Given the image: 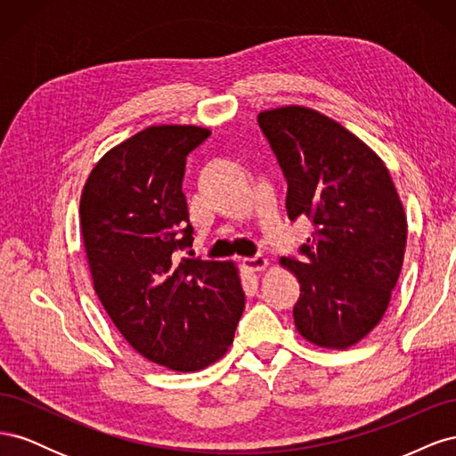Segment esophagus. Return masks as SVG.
Here are the masks:
<instances>
[{
  "instance_id": "obj_1",
  "label": "esophagus",
  "mask_w": 456,
  "mask_h": 456,
  "mask_svg": "<svg viewBox=\"0 0 456 456\" xmlns=\"http://www.w3.org/2000/svg\"><path fill=\"white\" fill-rule=\"evenodd\" d=\"M243 268L249 272H265L268 268V260L260 255L253 258H243Z\"/></svg>"
}]
</instances>
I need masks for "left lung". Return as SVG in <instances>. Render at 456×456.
<instances>
[{
	"label": "left lung",
	"instance_id": "left-lung-1",
	"mask_svg": "<svg viewBox=\"0 0 456 456\" xmlns=\"http://www.w3.org/2000/svg\"><path fill=\"white\" fill-rule=\"evenodd\" d=\"M258 126L287 178L289 218L315 224L302 260H280L300 283L295 327L314 346L346 350L388 310L407 243L403 203L375 151L317 110H265Z\"/></svg>",
	"mask_w": 456,
	"mask_h": 456
}]
</instances>
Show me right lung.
I'll return each mask as SVG.
<instances>
[{
	"label": "right lung",
	"mask_w": 456,
	"mask_h": 456,
	"mask_svg": "<svg viewBox=\"0 0 456 456\" xmlns=\"http://www.w3.org/2000/svg\"><path fill=\"white\" fill-rule=\"evenodd\" d=\"M209 134L198 126H150L96 161L79 200L96 297L136 352L178 372L218 362L245 306L233 262L175 258L194 241L183 194L186 156Z\"/></svg>",
	"instance_id": "obj_1"
}]
</instances>
